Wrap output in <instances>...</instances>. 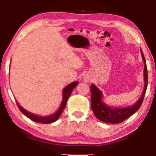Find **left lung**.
Here are the masks:
<instances>
[{"label": "left lung", "instance_id": "left-lung-1", "mask_svg": "<svg viewBox=\"0 0 156 156\" xmlns=\"http://www.w3.org/2000/svg\"><path fill=\"white\" fill-rule=\"evenodd\" d=\"M141 50V49H140ZM141 55L143 60L144 62V82L145 87L143 91L141 97L136 104L133 106H129L126 108H111L107 105H106L103 101H101L102 94L99 89L95 85H91V106L94 114L97 116V118L103 122L108 123H119L123 122L126 119L129 118L132 116L136 111L139 109L144 101L145 94H146L147 86H148V71H147L146 62L142 50Z\"/></svg>", "mask_w": 156, "mask_h": 156}]
</instances>
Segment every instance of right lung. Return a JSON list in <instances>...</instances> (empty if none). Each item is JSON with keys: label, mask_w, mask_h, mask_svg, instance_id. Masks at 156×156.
<instances>
[{"label": "right lung", "mask_w": 156, "mask_h": 156, "mask_svg": "<svg viewBox=\"0 0 156 156\" xmlns=\"http://www.w3.org/2000/svg\"><path fill=\"white\" fill-rule=\"evenodd\" d=\"M78 84V82H72V84H70L69 85H67V87L64 89L63 90V99H62V101L61 105L59 106L58 111L55 114H53L50 116H44V117H42L40 116H37L35 114H33L31 113H30L26 111L24 108L21 107V106L19 105L18 102L16 101L17 105H18V107L21 112L23 113L25 116H26L27 117H28L29 119H30L31 120H33L35 122H37V123H51L56 121L59 116L62 113L64 108H65L66 104H67V101L68 98L69 97L70 94H71L72 91L74 90V87H75L76 85Z\"/></svg>", "instance_id": "1"}]
</instances>
